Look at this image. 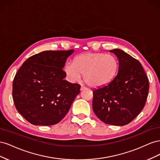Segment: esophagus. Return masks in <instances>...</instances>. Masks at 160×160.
Listing matches in <instances>:
<instances>
[{"label": "esophagus", "instance_id": "esophagus-1", "mask_svg": "<svg viewBox=\"0 0 160 160\" xmlns=\"http://www.w3.org/2000/svg\"><path fill=\"white\" fill-rule=\"evenodd\" d=\"M86 89V87H85L84 85H81V88H80V90L81 91H83V90H84V89Z\"/></svg>", "mask_w": 160, "mask_h": 160}]
</instances>
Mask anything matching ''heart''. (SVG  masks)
Listing matches in <instances>:
<instances>
[{
	"mask_svg": "<svg viewBox=\"0 0 160 160\" xmlns=\"http://www.w3.org/2000/svg\"><path fill=\"white\" fill-rule=\"evenodd\" d=\"M118 70L117 57L103 52L82 53L74 58L73 63L67 62L64 65L65 73L69 81L75 82L83 74L85 83L94 88L110 83Z\"/></svg>",
	"mask_w": 160,
	"mask_h": 160,
	"instance_id": "1",
	"label": "heart"
}]
</instances>
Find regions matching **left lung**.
Masks as SVG:
<instances>
[{
	"label": "left lung",
	"instance_id": "8db88e82",
	"mask_svg": "<svg viewBox=\"0 0 160 160\" xmlns=\"http://www.w3.org/2000/svg\"><path fill=\"white\" fill-rule=\"evenodd\" d=\"M110 52L118 58V73L110 83L93 90V109L103 122L122 126L132 122L144 108L149 81L139 61L120 49Z\"/></svg>",
	"mask_w": 160,
	"mask_h": 160
}]
</instances>
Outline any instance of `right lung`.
<instances>
[{
	"instance_id": "1",
	"label": "right lung",
	"mask_w": 160,
	"mask_h": 160,
	"mask_svg": "<svg viewBox=\"0 0 160 160\" xmlns=\"http://www.w3.org/2000/svg\"><path fill=\"white\" fill-rule=\"evenodd\" d=\"M74 50L46 51L23 62L14 77L12 98L17 110L35 125H55L68 112L81 86L64 80L62 68Z\"/></svg>"
}]
</instances>
